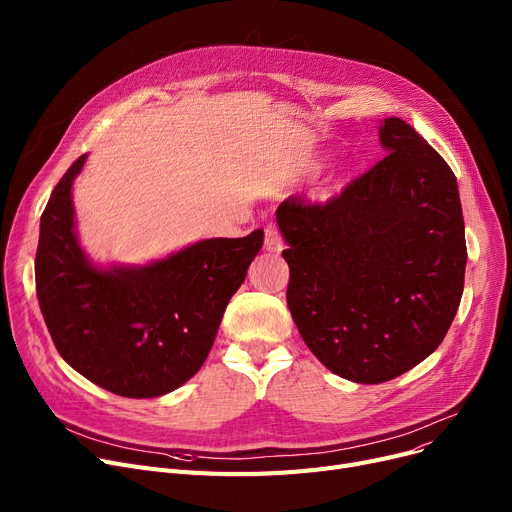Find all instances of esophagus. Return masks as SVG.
<instances>
[{"label": "esophagus", "mask_w": 512, "mask_h": 512, "mask_svg": "<svg viewBox=\"0 0 512 512\" xmlns=\"http://www.w3.org/2000/svg\"><path fill=\"white\" fill-rule=\"evenodd\" d=\"M265 249L267 251H280L282 249V236L276 224L265 226Z\"/></svg>", "instance_id": "obj_1"}]
</instances>
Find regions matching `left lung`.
Wrapping results in <instances>:
<instances>
[{
  "mask_svg": "<svg viewBox=\"0 0 512 512\" xmlns=\"http://www.w3.org/2000/svg\"><path fill=\"white\" fill-rule=\"evenodd\" d=\"M388 155L326 203L288 197L286 303L311 353L340 378L382 384L444 340L465 286L459 186L421 134L386 118Z\"/></svg>",
  "mask_w": 512,
  "mask_h": 512,
  "instance_id": "1",
  "label": "left lung"
}]
</instances>
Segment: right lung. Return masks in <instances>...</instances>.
<instances>
[{"label":"right lung","instance_id":"1","mask_svg":"<svg viewBox=\"0 0 512 512\" xmlns=\"http://www.w3.org/2000/svg\"><path fill=\"white\" fill-rule=\"evenodd\" d=\"M80 155L41 215L37 299L62 359L126 398L176 390L201 369L232 294L263 245V230L209 238L141 270L99 272L74 234L70 188Z\"/></svg>","mask_w":512,"mask_h":512}]
</instances>
